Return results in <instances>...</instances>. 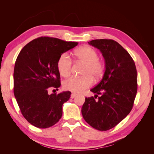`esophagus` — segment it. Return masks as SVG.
<instances>
[{
  "instance_id": "obj_1",
  "label": "esophagus",
  "mask_w": 154,
  "mask_h": 154,
  "mask_svg": "<svg viewBox=\"0 0 154 154\" xmlns=\"http://www.w3.org/2000/svg\"><path fill=\"white\" fill-rule=\"evenodd\" d=\"M76 96H77L76 94H75V93H72V94H71V98H74Z\"/></svg>"
}]
</instances>
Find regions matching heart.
<instances>
[{"mask_svg":"<svg viewBox=\"0 0 154 154\" xmlns=\"http://www.w3.org/2000/svg\"><path fill=\"white\" fill-rule=\"evenodd\" d=\"M75 56L83 63V75L84 76L72 77L64 81L63 87L65 90L75 93H81L93 84V78L97 79L102 77L105 66L98 59V53L95 49L89 46L80 48L75 51ZM72 62L67 52L62 54L57 62V68L62 77H68L71 74Z\"/></svg>","mask_w":154,"mask_h":154,"instance_id":"1","label":"heart"}]
</instances>
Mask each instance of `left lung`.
I'll use <instances>...</instances> for the list:
<instances>
[{"instance_id":"1","label":"left lung","mask_w":154,"mask_h":154,"mask_svg":"<svg viewBox=\"0 0 154 154\" xmlns=\"http://www.w3.org/2000/svg\"><path fill=\"white\" fill-rule=\"evenodd\" d=\"M88 43L102 53L105 71L100 83L90 90L96 94L94 97L85 98L82 113L94 128L106 131L123 120L132 110L137 92V69L128 52L116 41L95 39Z\"/></svg>"}]
</instances>
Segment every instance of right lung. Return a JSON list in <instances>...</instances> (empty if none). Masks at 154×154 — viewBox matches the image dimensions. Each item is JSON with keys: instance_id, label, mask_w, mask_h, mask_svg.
Listing matches in <instances>:
<instances>
[{"instance_id": "add662e5", "label": "right lung", "mask_w": 154, "mask_h": 154, "mask_svg": "<svg viewBox=\"0 0 154 154\" xmlns=\"http://www.w3.org/2000/svg\"><path fill=\"white\" fill-rule=\"evenodd\" d=\"M78 45L77 42L42 36L26 45L14 67V92L23 116L34 126L48 128L62 116V105L71 92L49 94L48 90L60 86L57 68L60 56Z\"/></svg>"}]
</instances>
